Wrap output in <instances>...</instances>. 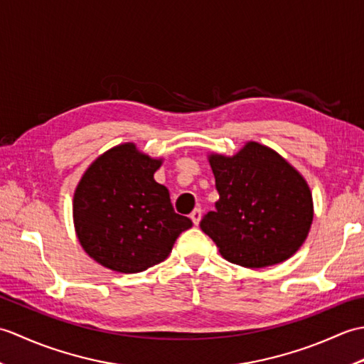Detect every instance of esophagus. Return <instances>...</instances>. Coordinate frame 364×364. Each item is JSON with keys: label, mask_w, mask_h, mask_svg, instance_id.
Here are the masks:
<instances>
[{"label": "esophagus", "mask_w": 364, "mask_h": 364, "mask_svg": "<svg viewBox=\"0 0 364 364\" xmlns=\"http://www.w3.org/2000/svg\"><path fill=\"white\" fill-rule=\"evenodd\" d=\"M191 219L194 222V225H198L200 219H202V208H196V210L191 213Z\"/></svg>", "instance_id": "34e87169"}]
</instances>
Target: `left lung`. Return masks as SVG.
Wrapping results in <instances>:
<instances>
[{
    "label": "left lung",
    "mask_w": 364,
    "mask_h": 364,
    "mask_svg": "<svg viewBox=\"0 0 364 364\" xmlns=\"http://www.w3.org/2000/svg\"><path fill=\"white\" fill-rule=\"evenodd\" d=\"M208 158L219 200L200 228L222 257L250 269L291 258L313 222V197L305 178L258 142H247L233 156L211 153Z\"/></svg>",
    "instance_id": "left-lung-1"
}]
</instances>
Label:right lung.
<instances>
[{
	"label": "right lung",
	"mask_w": 364,
	"mask_h": 364,
	"mask_svg": "<svg viewBox=\"0 0 364 364\" xmlns=\"http://www.w3.org/2000/svg\"><path fill=\"white\" fill-rule=\"evenodd\" d=\"M162 159L122 144L98 156L73 196V222L90 258L122 274L164 261L192 220L176 214L166 186L154 181Z\"/></svg>",
	"instance_id": "obj_1"
}]
</instances>
